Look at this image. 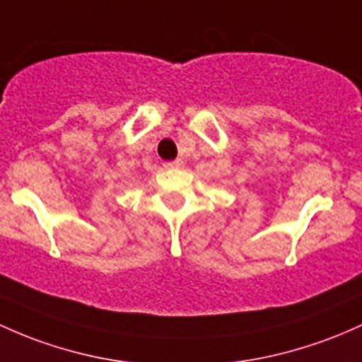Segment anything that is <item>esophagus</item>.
I'll list each match as a JSON object with an SVG mask.
<instances>
[{"mask_svg":"<svg viewBox=\"0 0 362 362\" xmlns=\"http://www.w3.org/2000/svg\"><path fill=\"white\" fill-rule=\"evenodd\" d=\"M165 166L166 170H178V168H182V166H184V161L182 160H175V161H168V163H165Z\"/></svg>","mask_w":362,"mask_h":362,"instance_id":"obj_1","label":"esophagus"}]
</instances>
